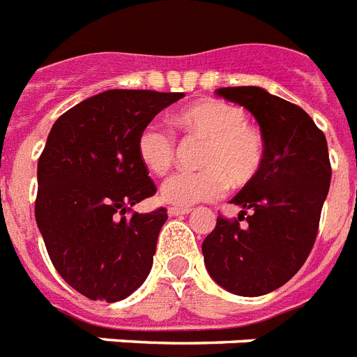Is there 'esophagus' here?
<instances>
[{
	"mask_svg": "<svg viewBox=\"0 0 357 357\" xmlns=\"http://www.w3.org/2000/svg\"><path fill=\"white\" fill-rule=\"evenodd\" d=\"M190 211H192L190 207H170L169 214L170 216H185V214H188Z\"/></svg>",
	"mask_w": 357,
	"mask_h": 357,
	"instance_id": "34e87169",
	"label": "esophagus"
}]
</instances>
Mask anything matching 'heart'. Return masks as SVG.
I'll list each match as a JSON object with an SVG mask.
<instances>
[{"instance_id":"b5f03b06","label":"heart","mask_w":357,"mask_h":357,"mask_svg":"<svg viewBox=\"0 0 357 357\" xmlns=\"http://www.w3.org/2000/svg\"><path fill=\"white\" fill-rule=\"evenodd\" d=\"M176 124L190 137L205 139L196 172H176L161 187V196L176 207H192L220 198L227 185L245 187L257 179L266 159L259 130L245 123V113L220 98L188 104ZM139 159L150 172L163 176L176 158V137L163 124H146L137 139Z\"/></svg>"}]
</instances>
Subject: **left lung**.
Here are the masks:
<instances>
[{
    "mask_svg": "<svg viewBox=\"0 0 357 357\" xmlns=\"http://www.w3.org/2000/svg\"><path fill=\"white\" fill-rule=\"evenodd\" d=\"M216 93L253 113L266 159L257 179L231 199L242 207L238 218L218 216L202 251L222 288L259 297L288 282L314 248L332 178L328 144L308 113L266 89L238 86Z\"/></svg>",
    "mask_w": 357,
    "mask_h": 357,
    "instance_id": "obj_1",
    "label": "left lung"
}]
</instances>
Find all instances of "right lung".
Listing matches in <instances>:
<instances>
[{
  "instance_id": "obj_1",
  "label": "right lung",
  "mask_w": 357,
  "mask_h": 357,
  "mask_svg": "<svg viewBox=\"0 0 357 357\" xmlns=\"http://www.w3.org/2000/svg\"><path fill=\"white\" fill-rule=\"evenodd\" d=\"M183 93L108 89L60 115L38 159L34 216L60 277L91 301L117 303L152 269L167 208L132 213L155 194L139 159L141 130Z\"/></svg>"
}]
</instances>
